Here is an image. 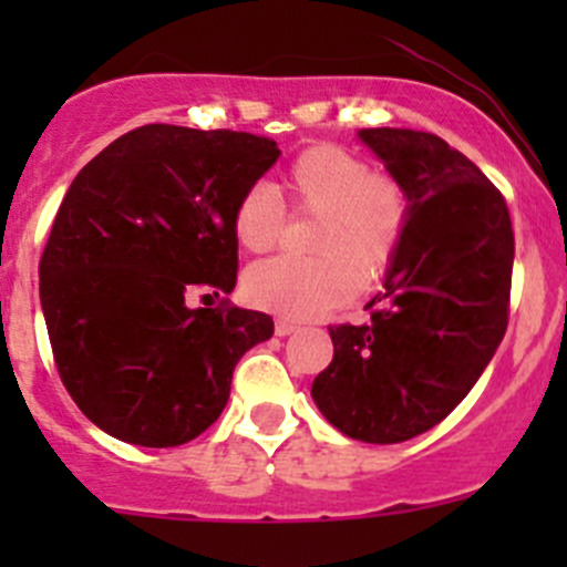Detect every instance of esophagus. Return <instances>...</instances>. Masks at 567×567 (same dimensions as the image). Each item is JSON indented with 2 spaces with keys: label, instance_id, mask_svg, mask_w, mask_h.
<instances>
[{
  "label": "esophagus",
  "instance_id": "34e87169",
  "mask_svg": "<svg viewBox=\"0 0 567 567\" xmlns=\"http://www.w3.org/2000/svg\"><path fill=\"white\" fill-rule=\"evenodd\" d=\"M296 329H299V326H296L293 320H285V318H279L277 323H274V331H277L279 337H288V334H293Z\"/></svg>",
  "mask_w": 567,
  "mask_h": 567
}]
</instances>
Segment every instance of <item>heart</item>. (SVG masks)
I'll use <instances>...</instances> for the list:
<instances>
[{
	"mask_svg": "<svg viewBox=\"0 0 567 567\" xmlns=\"http://www.w3.org/2000/svg\"><path fill=\"white\" fill-rule=\"evenodd\" d=\"M288 203L296 214H318L316 257L279 255L244 274V296L277 316L310 320L357 296L362 282H379L398 260L411 219V197L390 173L334 142H318L285 169ZM288 210L268 183H249L233 205V236L247 251L282 241Z\"/></svg>",
	"mask_w": 567,
	"mask_h": 567,
	"instance_id": "1",
	"label": "heart"
}]
</instances>
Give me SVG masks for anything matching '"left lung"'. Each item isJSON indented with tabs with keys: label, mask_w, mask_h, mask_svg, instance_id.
Listing matches in <instances>:
<instances>
[{
	"label": "left lung",
	"mask_w": 567,
	"mask_h": 567,
	"mask_svg": "<svg viewBox=\"0 0 567 567\" xmlns=\"http://www.w3.org/2000/svg\"><path fill=\"white\" fill-rule=\"evenodd\" d=\"M411 197L384 293L362 326H329L312 400L346 436L398 444L431 431L477 384L511 316L513 227L499 188L442 136L362 128Z\"/></svg>",
	"instance_id": "1"
}]
</instances>
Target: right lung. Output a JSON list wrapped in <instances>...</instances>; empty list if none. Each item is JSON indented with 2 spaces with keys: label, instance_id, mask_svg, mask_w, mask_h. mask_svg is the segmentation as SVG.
Here are the masks:
<instances>
[{
  "label": "right lung",
  "instance_id": "add662e5",
  "mask_svg": "<svg viewBox=\"0 0 567 567\" xmlns=\"http://www.w3.org/2000/svg\"><path fill=\"white\" fill-rule=\"evenodd\" d=\"M279 158L247 131L151 123L73 177L40 257L56 373L109 436L177 447L219 420L233 370L274 334L221 299L238 277L233 205Z\"/></svg>",
  "mask_w": 567,
  "mask_h": 567
}]
</instances>
